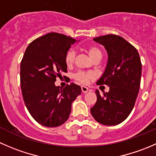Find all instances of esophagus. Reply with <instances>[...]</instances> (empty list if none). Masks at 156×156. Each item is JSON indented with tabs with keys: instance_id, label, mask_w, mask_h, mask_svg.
Here are the masks:
<instances>
[{
	"instance_id": "obj_1",
	"label": "esophagus",
	"mask_w": 156,
	"mask_h": 156,
	"mask_svg": "<svg viewBox=\"0 0 156 156\" xmlns=\"http://www.w3.org/2000/svg\"><path fill=\"white\" fill-rule=\"evenodd\" d=\"M81 90L83 93H87L88 91V88L85 86H81Z\"/></svg>"
}]
</instances>
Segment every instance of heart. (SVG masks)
Listing matches in <instances>:
<instances>
[{"instance_id": "heart-1", "label": "heart", "mask_w": 156, "mask_h": 156, "mask_svg": "<svg viewBox=\"0 0 156 156\" xmlns=\"http://www.w3.org/2000/svg\"><path fill=\"white\" fill-rule=\"evenodd\" d=\"M87 53L90 57L95 60L96 59L102 58V51L100 48L96 45H91L87 48ZM75 58V51L73 49H69L65 55V62L67 66H71L74 63ZM74 78L81 84H87L94 78V75L92 72L79 71L74 75Z\"/></svg>"}]
</instances>
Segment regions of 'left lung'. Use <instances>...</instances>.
Here are the masks:
<instances>
[{
  "mask_svg": "<svg viewBox=\"0 0 156 156\" xmlns=\"http://www.w3.org/2000/svg\"><path fill=\"white\" fill-rule=\"evenodd\" d=\"M108 53L106 70L97 84H106L109 91L100 95L90 108L97 122L104 125H116L125 120L131 112L140 85L142 64L136 49L116 34H106L94 38Z\"/></svg>",
  "mask_w": 156,
  "mask_h": 156,
  "instance_id": "1",
  "label": "left lung"
}]
</instances>
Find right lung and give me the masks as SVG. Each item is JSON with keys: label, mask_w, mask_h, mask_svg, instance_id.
<instances>
[{"label": "right lung", "mask_w": 156, "mask_h": 156, "mask_svg": "<svg viewBox=\"0 0 156 156\" xmlns=\"http://www.w3.org/2000/svg\"><path fill=\"white\" fill-rule=\"evenodd\" d=\"M76 40L51 32L36 38L26 48L20 65V84L28 111L43 126L65 123L72 103L81 93L74 83L62 88L55 85L57 77L67 72L65 55ZM64 77V76H63Z\"/></svg>", "instance_id": "obj_1"}]
</instances>
